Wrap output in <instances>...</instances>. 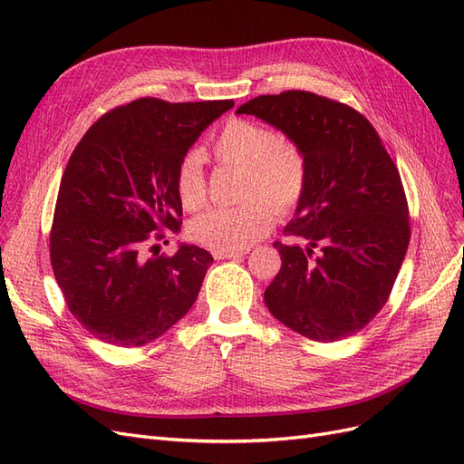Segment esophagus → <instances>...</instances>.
<instances>
[{"label": "esophagus", "mask_w": 464, "mask_h": 464, "mask_svg": "<svg viewBox=\"0 0 464 464\" xmlns=\"http://www.w3.org/2000/svg\"><path fill=\"white\" fill-rule=\"evenodd\" d=\"M215 257L218 259H236V257H244L247 251L246 249H234V251H227V249H217L213 251Z\"/></svg>", "instance_id": "1"}]
</instances>
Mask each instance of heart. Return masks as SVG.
<instances>
[{
    "instance_id": "obj_1",
    "label": "heart",
    "mask_w": 464,
    "mask_h": 464,
    "mask_svg": "<svg viewBox=\"0 0 464 464\" xmlns=\"http://www.w3.org/2000/svg\"><path fill=\"white\" fill-rule=\"evenodd\" d=\"M215 157L222 164L246 168L244 199L237 207H215L189 224L195 242L210 249H244L273 228L275 210L288 215L305 198L310 164L304 149L276 133L269 123L234 118L215 139ZM176 191L186 210L207 201V178L199 150L188 152L176 172Z\"/></svg>"
}]
</instances>
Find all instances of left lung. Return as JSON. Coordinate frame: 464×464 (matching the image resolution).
Wrapping results in <instances>:
<instances>
[{"instance_id": "8db88e82", "label": "left lung", "mask_w": 464, "mask_h": 464, "mask_svg": "<svg viewBox=\"0 0 464 464\" xmlns=\"http://www.w3.org/2000/svg\"><path fill=\"white\" fill-rule=\"evenodd\" d=\"M296 141L310 184L275 242L283 266L265 290L269 312L317 343L362 331L382 312L411 242L401 174L360 111L305 91L263 94L236 110Z\"/></svg>"}]
</instances>
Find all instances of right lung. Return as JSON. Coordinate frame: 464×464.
I'll return each mask as SVG.
<instances>
[{
  "label": "right lung",
  "instance_id": "1",
  "mask_svg": "<svg viewBox=\"0 0 464 464\" xmlns=\"http://www.w3.org/2000/svg\"><path fill=\"white\" fill-rule=\"evenodd\" d=\"M232 106L139 98L94 121L69 157L50 259L69 312L98 341L123 348L152 343L198 300L213 256L189 244L159 256L148 234L179 230L178 166Z\"/></svg>",
  "mask_w": 464,
  "mask_h": 464
}]
</instances>
